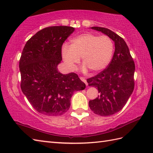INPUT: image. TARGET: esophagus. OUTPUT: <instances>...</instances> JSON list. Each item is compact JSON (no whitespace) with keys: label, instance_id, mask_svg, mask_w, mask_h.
<instances>
[{"label":"esophagus","instance_id":"34e87169","mask_svg":"<svg viewBox=\"0 0 153 153\" xmlns=\"http://www.w3.org/2000/svg\"><path fill=\"white\" fill-rule=\"evenodd\" d=\"M79 78H80V79L81 80H82V82H84V83H85V85H87V80L85 79V78H84V77H79Z\"/></svg>","mask_w":153,"mask_h":153}]
</instances>
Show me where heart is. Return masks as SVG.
<instances>
[{
	"instance_id": "heart-1",
	"label": "heart",
	"mask_w": 153,
	"mask_h": 153,
	"mask_svg": "<svg viewBox=\"0 0 153 153\" xmlns=\"http://www.w3.org/2000/svg\"><path fill=\"white\" fill-rule=\"evenodd\" d=\"M70 45L64 44L61 53L66 67L76 70L82 57V70L87 72H99L108 66L114 53L113 41L106 35L99 36L90 33H83L71 39Z\"/></svg>"
}]
</instances>
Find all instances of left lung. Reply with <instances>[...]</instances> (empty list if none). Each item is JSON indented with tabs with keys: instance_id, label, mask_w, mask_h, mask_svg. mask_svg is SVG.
I'll list each match as a JSON object with an SVG mask.
<instances>
[{
	"instance_id": "8db88e82",
	"label": "left lung",
	"mask_w": 153,
	"mask_h": 153,
	"mask_svg": "<svg viewBox=\"0 0 153 153\" xmlns=\"http://www.w3.org/2000/svg\"><path fill=\"white\" fill-rule=\"evenodd\" d=\"M114 42L115 51L106 69L87 79L89 86L97 87L99 95L89 100L91 110L97 115L108 116L125 106L134 89L135 64L125 41L109 29L92 27Z\"/></svg>"
}]
</instances>
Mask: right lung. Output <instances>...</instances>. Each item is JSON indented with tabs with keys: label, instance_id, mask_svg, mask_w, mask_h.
<instances>
[{
	"label": "right lung",
	"instance_id": "right-lung-1",
	"mask_svg": "<svg viewBox=\"0 0 153 153\" xmlns=\"http://www.w3.org/2000/svg\"><path fill=\"white\" fill-rule=\"evenodd\" d=\"M68 26H52L38 31L23 49L19 68L21 89L29 102L42 114L56 116L70 107V99L85 84L75 73L61 74L62 46L74 31Z\"/></svg>",
	"mask_w": 153,
	"mask_h": 153
}]
</instances>
